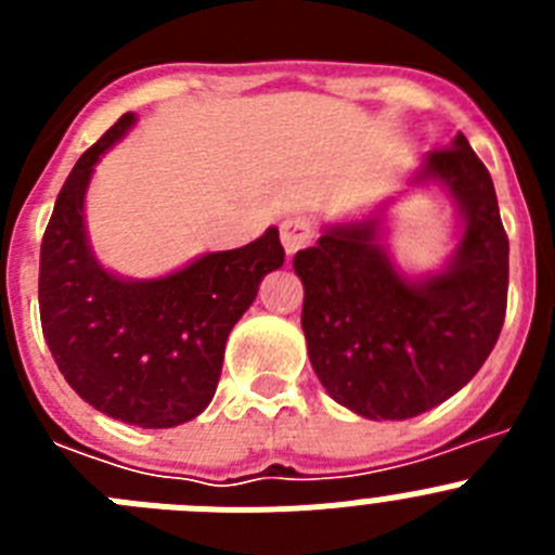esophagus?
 Segmentation results:
<instances>
[{
  "instance_id": "esophagus-1",
  "label": "esophagus",
  "mask_w": 555,
  "mask_h": 555,
  "mask_svg": "<svg viewBox=\"0 0 555 555\" xmlns=\"http://www.w3.org/2000/svg\"><path fill=\"white\" fill-rule=\"evenodd\" d=\"M311 238H313V228L306 222V219L294 217L281 224V242H283V249H286V255H294L297 249H302Z\"/></svg>"
}]
</instances>
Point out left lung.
<instances>
[{"mask_svg":"<svg viewBox=\"0 0 555 555\" xmlns=\"http://www.w3.org/2000/svg\"><path fill=\"white\" fill-rule=\"evenodd\" d=\"M439 185L461 235L436 272L409 274L386 244L395 199L322 228L294 255L306 288L308 358L338 405L366 420H409L444 403L492 352L506 320L508 238L487 166L464 135L428 152L411 189Z\"/></svg>","mask_w":555,"mask_h":555,"instance_id":"left-lung-1","label":"left lung"}]
</instances>
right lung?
<instances>
[{"label": "right lung", "mask_w": 555, "mask_h": 555, "mask_svg": "<svg viewBox=\"0 0 555 555\" xmlns=\"http://www.w3.org/2000/svg\"><path fill=\"white\" fill-rule=\"evenodd\" d=\"M132 125L125 113L63 183L41 242L38 306L57 370L88 405L139 428H175L208 409L230 331L286 253L269 228L164 278L135 281L102 267L88 242V183Z\"/></svg>", "instance_id": "add662e5"}]
</instances>
